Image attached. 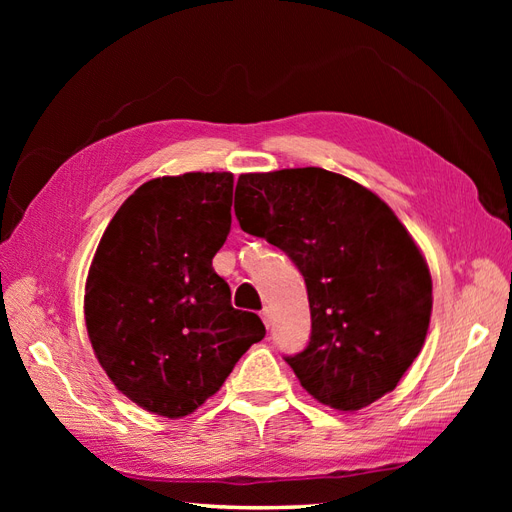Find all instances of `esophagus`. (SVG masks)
Returning a JSON list of instances; mask_svg holds the SVG:
<instances>
[{
	"label": "esophagus",
	"mask_w": 512,
	"mask_h": 512,
	"mask_svg": "<svg viewBox=\"0 0 512 512\" xmlns=\"http://www.w3.org/2000/svg\"><path fill=\"white\" fill-rule=\"evenodd\" d=\"M260 316H262V322H265V327H271V324H273V314H271V309H269V307H265V309H262V312H260Z\"/></svg>",
	"instance_id": "34e87169"
}]
</instances>
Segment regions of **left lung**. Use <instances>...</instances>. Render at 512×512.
Masks as SVG:
<instances>
[{
	"mask_svg": "<svg viewBox=\"0 0 512 512\" xmlns=\"http://www.w3.org/2000/svg\"><path fill=\"white\" fill-rule=\"evenodd\" d=\"M235 215L305 277L312 335L286 356L303 389L342 412L391 393L431 318L429 267L391 207L344 175L307 166L241 175Z\"/></svg>",
	"mask_w": 512,
	"mask_h": 512,
	"instance_id": "left-lung-1",
	"label": "left lung"
}]
</instances>
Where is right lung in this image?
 I'll return each mask as SVG.
<instances>
[{"mask_svg":"<svg viewBox=\"0 0 512 512\" xmlns=\"http://www.w3.org/2000/svg\"><path fill=\"white\" fill-rule=\"evenodd\" d=\"M232 183V173L143 183L91 260L89 342L117 391L153 414H192L265 337L256 314L230 305L211 267L230 232Z\"/></svg>","mask_w":512,"mask_h":512,"instance_id":"1","label":"right lung"}]
</instances>
